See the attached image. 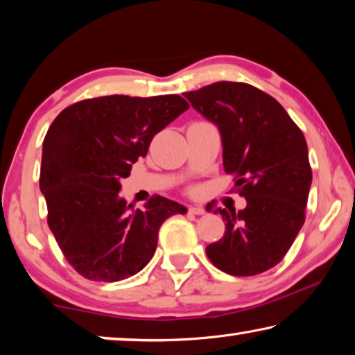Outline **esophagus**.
Instances as JSON below:
<instances>
[{"instance_id":"obj_1","label":"esophagus","mask_w":355,"mask_h":355,"mask_svg":"<svg viewBox=\"0 0 355 355\" xmlns=\"http://www.w3.org/2000/svg\"><path fill=\"white\" fill-rule=\"evenodd\" d=\"M188 211H189V214H196V216H202L207 213L205 208H202V207H189Z\"/></svg>"}]
</instances>
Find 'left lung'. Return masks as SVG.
Here are the masks:
<instances>
[{"label":"left lung","mask_w":355,"mask_h":355,"mask_svg":"<svg viewBox=\"0 0 355 355\" xmlns=\"http://www.w3.org/2000/svg\"><path fill=\"white\" fill-rule=\"evenodd\" d=\"M219 128L227 173L248 207L218 208L225 220L219 241L207 245L216 268L248 277L274 268L304 225L311 184L302 131L277 100L245 83L219 81L183 94Z\"/></svg>","instance_id":"obj_1"}]
</instances>
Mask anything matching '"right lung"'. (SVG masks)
Listing matches in <instances>:
<instances>
[{"instance_id": "obj_1", "label": "right lung", "mask_w": 355, "mask_h": 355, "mask_svg": "<svg viewBox=\"0 0 355 355\" xmlns=\"http://www.w3.org/2000/svg\"><path fill=\"white\" fill-rule=\"evenodd\" d=\"M188 107L180 95H107L78 101L53 120L42 147L40 191L48 227L83 277L119 282L137 274L152 260L163 222L186 213L161 196L133 209L119 191L153 136Z\"/></svg>"}]
</instances>
